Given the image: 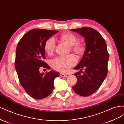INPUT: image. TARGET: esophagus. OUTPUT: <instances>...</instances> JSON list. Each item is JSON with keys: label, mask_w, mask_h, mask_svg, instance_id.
I'll use <instances>...</instances> for the list:
<instances>
[{"label": "esophagus", "mask_w": 124, "mask_h": 124, "mask_svg": "<svg viewBox=\"0 0 124 124\" xmlns=\"http://www.w3.org/2000/svg\"><path fill=\"white\" fill-rule=\"evenodd\" d=\"M60 76H61L62 77H67V75L66 74H64L63 73H60Z\"/></svg>", "instance_id": "esophagus-1"}]
</instances>
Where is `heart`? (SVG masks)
I'll list each match as a JSON object with an SVG mask.
<instances>
[{
    "mask_svg": "<svg viewBox=\"0 0 124 124\" xmlns=\"http://www.w3.org/2000/svg\"><path fill=\"white\" fill-rule=\"evenodd\" d=\"M60 39L70 46L71 49L77 53H81L83 51V47L79 43L77 42V38L73 34L70 32L65 33L59 37ZM56 45L55 40L53 38L48 39L44 45V49L48 54H52L55 50ZM77 62L76 57L73 55L66 56H59L51 62L52 67L55 70L66 72L70 68L74 66Z\"/></svg>",
    "mask_w": 124,
    "mask_h": 124,
    "instance_id": "1",
    "label": "heart"
}]
</instances>
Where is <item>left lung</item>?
<instances>
[{"label":"left lung","instance_id":"1","mask_svg":"<svg viewBox=\"0 0 124 124\" xmlns=\"http://www.w3.org/2000/svg\"><path fill=\"white\" fill-rule=\"evenodd\" d=\"M71 31L84 37L86 46L81 61L74 68L85 71L82 75L78 72L74 74L78 81L72 89L77 94L87 97L95 93L106 78L109 54L105 40L96 30L85 27Z\"/></svg>","mask_w":124,"mask_h":124}]
</instances>
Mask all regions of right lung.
I'll list each match as a JSON object with an SVG mask.
<instances>
[{
	"instance_id": "add662e5",
	"label": "right lung",
	"mask_w": 124,
	"mask_h": 124,
	"mask_svg": "<svg viewBox=\"0 0 124 124\" xmlns=\"http://www.w3.org/2000/svg\"><path fill=\"white\" fill-rule=\"evenodd\" d=\"M58 31L33 29L23 36L16 50L15 67L20 83L28 94L36 99H41L49 96L54 87V79L59 73L51 70L45 74L40 73L39 68L50 69L45 62L46 41Z\"/></svg>"
}]
</instances>
